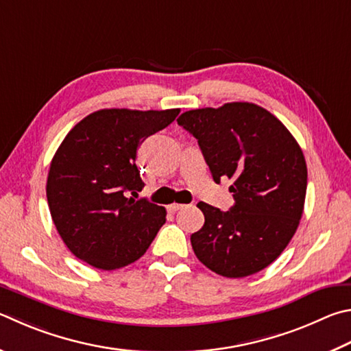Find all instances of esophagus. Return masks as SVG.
<instances>
[{"label": "esophagus", "mask_w": 351, "mask_h": 351, "mask_svg": "<svg viewBox=\"0 0 351 351\" xmlns=\"http://www.w3.org/2000/svg\"><path fill=\"white\" fill-rule=\"evenodd\" d=\"M182 207H184V204L173 202V204H170V206H169V210H170V212H178V210H181Z\"/></svg>", "instance_id": "34e87169"}]
</instances>
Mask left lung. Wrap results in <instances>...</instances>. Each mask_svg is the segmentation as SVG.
I'll return each mask as SVG.
<instances>
[{
    "label": "left lung",
    "instance_id": "obj_1",
    "mask_svg": "<svg viewBox=\"0 0 351 351\" xmlns=\"http://www.w3.org/2000/svg\"><path fill=\"white\" fill-rule=\"evenodd\" d=\"M178 124L197 139L215 182L233 180L228 212L197 202L206 222L190 237L196 258L226 278L265 269L289 245L304 212L307 164L296 139L252 103L184 112Z\"/></svg>",
    "mask_w": 351,
    "mask_h": 351
}]
</instances>
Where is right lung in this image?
Masks as SVG:
<instances>
[{"label":"right lung","instance_id":"right-lung-1","mask_svg":"<svg viewBox=\"0 0 351 351\" xmlns=\"http://www.w3.org/2000/svg\"><path fill=\"white\" fill-rule=\"evenodd\" d=\"M178 113L103 109L67 133L50 162L46 192L56 230L76 258L114 270L147 252L167 213L147 199L127 197L144 187L136 152Z\"/></svg>","mask_w":351,"mask_h":351}]
</instances>
